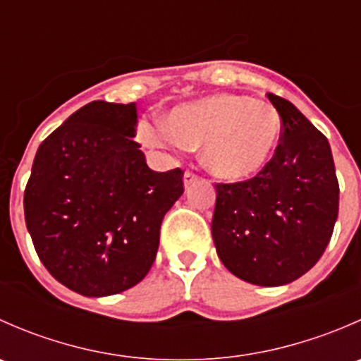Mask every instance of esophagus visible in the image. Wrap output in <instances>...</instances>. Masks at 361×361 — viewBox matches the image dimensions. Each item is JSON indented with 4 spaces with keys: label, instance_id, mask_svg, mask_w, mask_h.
Wrapping results in <instances>:
<instances>
[{
    "label": "esophagus",
    "instance_id": "esophagus-1",
    "mask_svg": "<svg viewBox=\"0 0 361 361\" xmlns=\"http://www.w3.org/2000/svg\"><path fill=\"white\" fill-rule=\"evenodd\" d=\"M197 180H199V178L195 176L194 173H188V171H187V173H185V176H183V185H185V188H190L192 185H194Z\"/></svg>",
    "mask_w": 361,
    "mask_h": 361
}]
</instances>
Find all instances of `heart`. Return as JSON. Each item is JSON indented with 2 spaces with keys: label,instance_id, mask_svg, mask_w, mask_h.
Listing matches in <instances>:
<instances>
[{
  "label": "heart",
  "instance_id": "heart-1",
  "mask_svg": "<svg viewBox=\"0 0 361 361\" xmlns=\"http://www.w3.org/2000/svg\"><path fill=\"white\" fill-rule=\"evenodd\" d=\"M162 123L141 127L140 136L147 147H201L204 167L225 181H243L260 173L271 162L281 136V118L271 104L231 92L176 104Z\"/></svg>",
  "mask_w": 361,
  "mask_h": 361
}]
</instances>
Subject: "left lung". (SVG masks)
I'll use <instances>...</instances> for the list:
<instances>
[{
	"label": "left lung",
	"instance_id": "1",
	"mask_svg": "<svg viewBox=\"0 0 361 361\" xmlns=\"http://www.w3.org/2000/svg\"><path fill=\"white\" fill-rule=\"evenodd\" d=\"M267 97L281 116V143L255 178L216 185L211 234L232 274L281 286L314 267L329 245L338 183L329 140L290 101Z\"/></svg>",
	"mask_w": 361,
	"mask_h": 361
}]
</instances>
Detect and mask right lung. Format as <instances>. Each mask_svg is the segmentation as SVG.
I'll use <instances>...</instances> for the list:
<instances>
[{"mask_svg": "<svg viewBox=\"0 0 361 361\" xmlns=\"http://www.w3.org/2000/svg\"><path fill=\"white\" fill-rule=\"evenodd\" d=\"M136 103L92 101L36 152L25 225L47 271L85 297L133 288L150 271L160 225L183 194V171L148 167Z\"/></svg>", "mask_w": 361, "mask_h": 361, "instance_id": "1", "label": "right lung"}]
</instances>
